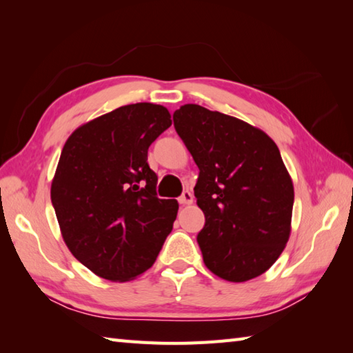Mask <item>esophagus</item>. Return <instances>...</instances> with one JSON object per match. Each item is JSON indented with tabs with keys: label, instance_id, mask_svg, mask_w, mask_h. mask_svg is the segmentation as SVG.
Returning <instances> with one entry per match:
<instances>
[{
	"label": "esophagus",
	"instance_id": "esophagus-1",
	"mask_svg": "<svg viewBox=\"0 0 353 353\" xmlns=\"http://www.w3.org/2000/svg\"><path fill=\"white\" fill-rule=\"evenodd\" d=\"M179 203H181V205H190V203H192V194L188 190L183 191L182 196L179 197Z\"/></svg>",
	"mask_w": 353,
	"mask_h": 353
}]
</instances>
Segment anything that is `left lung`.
<instances>
[{
    "label": "left lung",
    "mask_w": 353,
    "mask_h": 353,
    "mask_svg": "<svg viewBox=\"0 0 353 353\" xmlns=\"http://www.w3.org/2000/svg\"><path fill=\"white\" fill-rule=\"evenodd\" d=\"M174 129L200 170L194 188L205 226L197 243L221 279L245 282L272 267L290 238L294 188L273 139L241 119L185 104Z\"/></svg>",
    "instance_id": "1"
}]
</instances>
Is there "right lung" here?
Wrapping results in <instances>:
<instances>
[{
    "label": "right lung",
    "instance_id": "obj_1",
    "mask_svg": "<svg viewBox=\"0 0 353 353\" xmlns=\"http://www.w3.org/2000/svg\"><path fill=\"white\" fill-rule=\"evenodd\" d=\"M171 125L159 104L118 108L79 127L65 142L51 183L62 236L97 276L125 282L154 264L176 220V200L159 199L148 147Z\"/></svg>",
    "mask_w": 353,
    "mask_h": 353
}]
</instances>
